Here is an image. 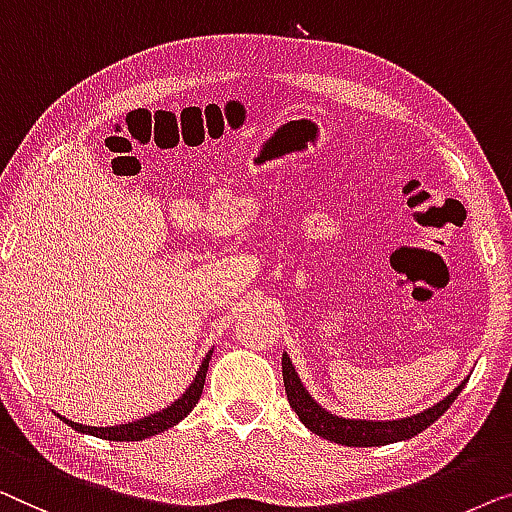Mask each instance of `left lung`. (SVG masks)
Here are the masks:
<instances>
[{
  "label": "left lung",
  "mask_w": 512,
  "mask_h": 512,
  "mask_svg": "<svg viewBox=\"0 0 512 512\" xmlns=\"http://www.w3.org/2000/svg\"><path fill=\"white\" fill-rule=\"evenodd\" d=\"M283 380H285V392L290 408L299 415V420L306 424L313 434L327 438L331 443L348 445V448H373V445H387L406 441L413 438L434 424L445 410L452 406V401L459 397V392L464 390L466 380L455 392H450L441 403L431 406L422 413L403 417V420H390V422H373V420H345V417L331 415L318 403L313 401L311 394L306 392V387L301 385V380L294 371L290 357L283 355Z\"/></svg>",
  "instance_id": "1"
}]
</instances>
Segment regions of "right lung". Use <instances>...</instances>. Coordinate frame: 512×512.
<instances>
[{"mask_svg":"<svg viewBox=\"0 0 512 512\" xmlns=\"http://www.w3.org/2000/svg\"><path fill=\"white\" fill-rule=\"evenodd\" d=\"M211 355H213V350L204 357V362H201L197 376H194L192 385L187 387L181 399L171 403L169 408L160 410V413L143 417V420H136V422H129V424H118V427H88V424H78V422L67 420V417H62V415L60 417L69 424L71 429L81 431V434L104 438V441H143V438H148V436L162 434V431H167L169 427H174V424L181 422L183 417L190 415V410L197 406V401L201 397V390H204V380H206V371H208V362H211Z\"/></svg>","mask_w":512,"mask_h":512,"instance_id":"obj_1","label":"right lung"}]
</instances>
